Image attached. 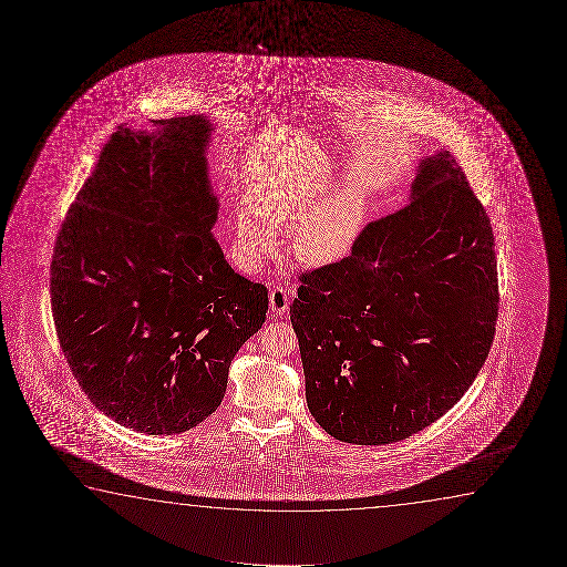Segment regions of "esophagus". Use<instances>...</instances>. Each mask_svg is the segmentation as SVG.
<instances>
[{
  "label": "esophagus",
  "mask_w": 567,
  "mask_h": 567,
  "mask_svg": "<svg viewBox=\"0 0 567 567\" xmlns=\"http://www.w3.org/2000/svg\"><path fill=\"white\" fill-rule=\"evenodd\" d=\"M288 295L285 288H272L271 292H269V306H271L272 313H277V316H282V313H287L288 311Z\"/></svg>",
  "instance_id": "34e87169"
}]
</instances>
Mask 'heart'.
<instances>
[{
	"label": "heart",
	"instance_id": "heart-1",
	"mask_svg": "<svg viewBox=\"0 0 567 567\" xmlns=\"http://www.w3.org/2000/svg\"><path fill=\"white\" fill-rule=\"evenodd\" d=\"M327 174H271L244 205L236 223V254L256 267L277 248V230L292 233V251L306 265H331L352 254L368 217V197L360 187L327 194Z\"/></svg>",
	"mask_w": 567,
	"mask_h": 567
}]
</instances>
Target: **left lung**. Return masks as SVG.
<instances>
[{
  "mask_svg": "<svg viewBox=\"0 0 567 567\" xmlns=\"http://www.w3.org/2000/svg\"><path fill=\"white\" fill-rule=\"evenodd\" d=\"M404 209L349 257L300 277L290 306L311 416L357 445L401 442L450 411L488 357L494 234L447 151L420 158Z\"/></svg>",
  "mask_w": 567,
  "mask_h": 567,
  "instance_id": "8db88e82",
  "label": "left lung"
}]
</instances>
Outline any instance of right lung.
Wrapping results in <instances>:
<instances>
[{
  "instance_id": "1",
  "label": "right lung",
  "mask_w": 567,
  "mask_h": 567,
  "mask_svg": "<svg viewBox=\"0 0 567 567\" xmlns=\"http://www.w3.org/2000/svg\"><path fill=\"white\" fill-rule=\"evenodd\" d=\"M117 127L55 240L52 311L71 372L125 427L182 434L217 411L267 288L213 236L209 116Z\"/></svg>"
}]
</instances>
